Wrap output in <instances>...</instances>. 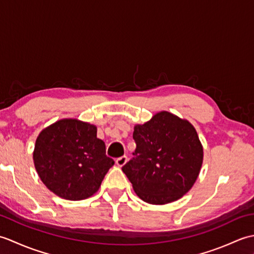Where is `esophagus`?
Wrapping results in <instances>:
<instances>
[{
    "label": "esophagus",
    "instance_id": "34e87169",
    "mask_svg": "<svg viewBox=\"0 0 254 254\" xmlns=\"http://www.w3.org/2000/svg\"><path fill=\"white\" fill-rule=\"evenodd\" d=\"M127 156H122V157L117 158L116 163H117V165H118L119 167H122V166H124V165L127 164Z\"/></svg>",
    "mask_w": 254,
    "mask_h": 254
}]
</instances>
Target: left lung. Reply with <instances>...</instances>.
Returning a JSON list of instances; mask_svg holds the SVG:
<instances>
[{"label": "left lung", "instance_id": "obj_1", "mask_svg": "<svg viewBox=\"0 0 254 254\" xmlns=\"http://www.w3.org/2000/svg\"><path fill=\"white\" fill-rule=\"evenodd\" d=\"M134 157L122 167L139 198L160 205L177 201L193 187L203 147L192 124L161 111L134 127Z\"/></svg>", "mask_w": 254, "mask_h": 254}]
</instances>
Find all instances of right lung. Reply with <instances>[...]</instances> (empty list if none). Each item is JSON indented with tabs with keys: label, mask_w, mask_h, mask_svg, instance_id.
Listing matches in <instances>:
<instances>
[{
	"label": "right lung",
	"mask_w": 254,
	"mask_h": 254,
	"mask_svg": "<svg viewBox=\"0 0 254 254\" xmlns=\"http://www.w3.org/2000/svg\"><path fill=\"white\" fill-rule=\"evenodd\" d=\"M34 163L41 181L58 196L79 201L93 195L111 167L94 124L62 119L36 139Z\"/></svg>",
	"instance_id": "right-lung-1"
}]
</instances>
